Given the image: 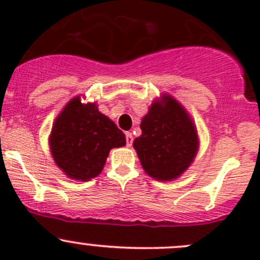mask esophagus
Instances as JSON below:
<instances>
[{"instance_id":"obj_1","label":"esophagus","mask_w":260,"mask_h":260,"mask_svg":"<svg viewBox=\"0 0 260 260\" xmlns=\"http://www.w3.org/2000/svg\"><path fill=\"white\" fill-rule=\"evenodd\" d=\"M125 142H127V147H131L133 143V136L131 132L125 133Z\"/></svg>"}]
</instances>
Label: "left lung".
Here are the masks:
<instances>
[{
    "label": "left lung",
    "instance_id": "obj_1",
    "mask_svg": "<svg viewBox=\"0 0 260 260\" xmlns=\"http://www.w3.org/2000/svg\"><path fill=\"white\" fill-rule=\"evenodd\" d=\"M153 103L141 123L142 135L133 142L145 171L161 181L179 177L198 151V133L185 109L170 95Z\"/></svg>",
    "mask_w": 260,
    "mask_h": 260
}]
</instances>
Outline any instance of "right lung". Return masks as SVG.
<instances>
[{"label": "right lung", "mask_w": 260, "mask_h": 260, "mask_svg": "<svg viewBox=\"0 0 260 260\" xmlns=\"http://www.w3.org/2000/svg\"><path fill=\"white\" fill-rule=\"evenodd\" d=\"M125 145L122 131L95 104L79 96L68 103L52 125L50 148L57 166L74 180L88 181L103 170L109 151Z\"/></svg>", "instance_id": "1"}]
</instances>
